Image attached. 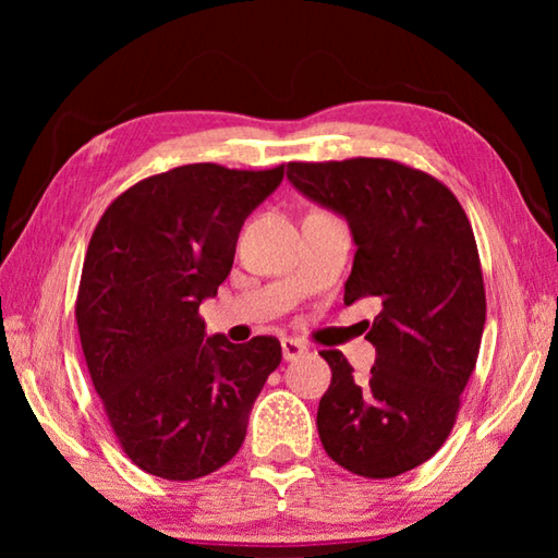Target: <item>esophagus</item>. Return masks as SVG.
Instances as JSON below:
<instances>
[{
    "instance_id": "1",
    "label": "esophagus",
    "mask_w": 558,
    "mask_h": 558,
    "mask_svg": "<svg viewBox=\"0 0 558 558\" xmlns=\"http://www.w3.org/2000/svg\"><path fill=\"white\" fill-rule=\"evenodd\" d=\"M280 347H282V359H286V362H292V359L307 354V347L292 337H282Z\"/></svg>"
}]
</instances>
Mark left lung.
Here are the masks:
<instances>
[{"label":"left lung","instance_id":"obj_1","mask_svg":"<svg viewBox=\"0 0 558 558\" xmlns=\"http://www.w3.org/2000/svg\"><path fill=\"white\" fill-rule=\"evenodd\" d=\"M288 179L349 221L344 305L374 298L381 307L366 335L376 347L366 379L337 349L319 352L332 369L319 440L354 475L396 477L440 450L475 372L487 313L475 233L446 184L393 159L290 162Z\"/></svg>","mask_w":558,"mask_h":558}]
</instances>
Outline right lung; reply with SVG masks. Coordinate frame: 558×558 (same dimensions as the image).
Instances as JSON below:
<instances>
[{"label": "right lung", "instance_id": "add662e5", "mask_svg": "<svg viewBox=\"0 0 558 558\" xmlns=\"http://www.w3.org/2000/svg\"><path fill=\"white\" fill-rule=\"evenodd\" d=\"M286 165H184L125 189L90 235L75 323L120 448L155 477L226 465L282 349L276 337L204 339L202 300L231 272L241 226Z\"/></svg>", "mask_w": 558, "mask_h": 558}]
</instances>
